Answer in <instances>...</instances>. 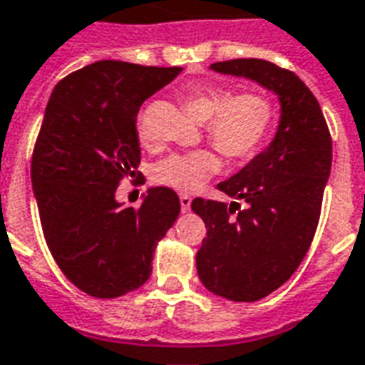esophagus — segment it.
<instances>
[{
  "label": "esophagus",
  "mask_w": 365,
  "mask_h": 365,
  "mask_svg": "<svg viewBox=\"0 0 365 365\" xmlns=\"http://www.w3.org/2000/svg\"><path fill=\"white\" fill-rule=\"evenodd\" d=\"M180 205H182L183 212H187L191 209V197L190 195H180Z\"/></svg>",
  "instance_id": "obj_1"
}]
</instances>
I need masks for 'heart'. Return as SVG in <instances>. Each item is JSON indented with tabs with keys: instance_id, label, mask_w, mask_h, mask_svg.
I'll return each instance as SVG.
<instances>
[{
	"instance_id": "b5f03b06",
	"label": "heart",
	"mask_w": 365,
	"mask_h": 365,
	"mask_svg": "<svg viewBox=\"0 0 365 365\" xmlns=\"http://www.w3.org/2000/svg\"><path fill=\"white\" fill-rule=\"evenodd\" d=\"M182 102L197 120H207L209 139L232 162H244L255 155L274 121V104L261 93L230 94L220 86L199 83L182 94ZM139 135L145 139L141 125ZM218 170L217 153L197 148L166 156L155 166L153 180L162 187L193 193Z\"/></svg>"
}]
</instances>
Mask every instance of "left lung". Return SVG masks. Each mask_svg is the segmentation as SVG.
<instances>
[{"instance_id": "left-lung-1", "label": "left lung", "mask_w": 365, "mask_h": 365, "mask_svg": "<svg viewBox=\"0 0 365 365\" xmlns=\"http://www.w3.org/2000/svg\"><path fill=\"white\" fill-rule=\"evenodd\" d=\"M222 75L257 83L280 104L277 133L244 168L218 183L240 203L197 197L193 212L207 237L197 251V274L207 290L232 302H257L290 279L315 236L333 162L321 106L298 75L265 59L212 63Z\"/></svg>"}]
</instances>
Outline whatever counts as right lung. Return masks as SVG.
Returning a JSON list of instances; mask_svg holds the SVG:
<instances>
[{
  "label": "right lung",
  "mask_w": 365,
  "mask_h": 365,
  "mask_svg": "<svg viewBox=\"0 0 365 365\" xmlns=\"http://www.w3.org/2000/svg\"><path fill=\"white\" fill-rule=\"evenodd\" d=\"M182 67L102 59L53 88L32 155V191L46 244L79 290L120 298L153 272L156 244L180 215L174 190L150 187L141 207L115 199L141 162L137 114Z\"/></svg>",
  "instance_id": "1"
}]
</instances>
